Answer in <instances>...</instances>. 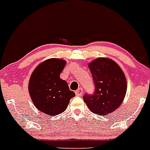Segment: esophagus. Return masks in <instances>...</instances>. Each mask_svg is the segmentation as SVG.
<instances>
[{
    "label": "esophagus",
    "instance_id": "34e87169",
    "mask_svg": "<svg viewBox=\"0 0 150 150\" xmlns=\"http://www.w3.org/2000/svg\"><path fill=\"white\" fill-rule=\"evenodd\" d=\"M75 94L76 95H78V96H81L83 95V89L82 88H79V89H77L75 91Z\"/></svg>",
    "mask_w": 150,
    "mask_h": 150
}]
</instances>
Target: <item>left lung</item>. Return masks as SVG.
Segmentation results:
<instances>
[{
  "instance_id": "left-lung-1",
  "label": "left lung",
  "mask_w": 150,
  "mask_h": 150,
  "mask_svg": "<svg viewBox=\"0 0 150 150\" xmlns=\"http://www.w3.org/2000/svg\"><path fill=\"white\" fill-rule=\"evenodd\" d=\"M95 91L85 95L83 100L93 113L105 116L119 108L127 91L125 74L116 62L109 58H98L88 63Z\"/></svg>"
}]
</instances>
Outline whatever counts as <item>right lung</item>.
Listing matches in <instances>:
<instances>
[{
	"instance_id": "add662e5",
	"label": "right lung",
	"mask_w": 150,
	"mask_h": 150,
	"mask_svg": "<svg viewBox=\"0 0 150 150\" xmlns=\"http://www.w3.org/2000/svg\"><path fill=\"white\" fill-rule=\"evenodd\" d=\"M66 61L47 59L39 64L30 76L28 91L33 104L47 116H56L67 109L75 93L69 89L67 83L60 78Z\"/></svg>"
}]
</instances>
